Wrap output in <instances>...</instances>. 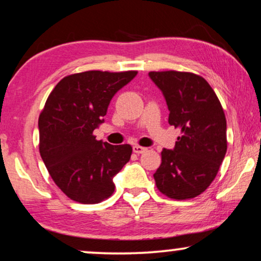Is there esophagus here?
Segmentation results:
<instances>
[{
  "mask_svg": "<svg viewBox=\"0 0 261 261\" xmlns=\"http://www.w3.org/2000/svg\"><path fill=\"white\" fill-rule=\"evenodd\" d=\"M147 151L146 147H143V146H139V145H134L133 146V152L137 154H141V153H145V152Z\"/></svg>",
  "mask_w": 261,
  "mask_h": 261,
  "instance_id": "obj_1",
  "label": "esophagus"
}]
</instances>
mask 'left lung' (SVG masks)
I'll return each instance as SVG.
<instances>
[{
	"label": "left lung",
	"instance_id": "obj_1",
	"mask_svg": "<svg viewBox=\"0 0 261 261\" xmlns=\"http://www.w3.org/2000/svg\"><path fill=\"white\" fill-rule=\"evenodd\" d=\"M148 75L164 94L169 124L181 130L174 150L162 151L155 186L170 199L195 198L215 180L226 153L224 110L200 75L177 70Z\"/></svg>",
	"mask_w": 261,
	"mask_h": 261
}]
</instances>
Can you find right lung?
Instances as JSON below:
<instances>
[{
  "label": "right lung",
  "instance_id": "add662e5",
  "mask_svg": "<svg viewBox=\"0 0 261 261\" xmlns=\"http://www.w3.org/2000/svg\"><path fill=\"white\" fill-rule=\"evenodd\" d=\"M89 72L64 76L49 94L38 118L39 153L57 187L80 204H98L113 194L114 176L130 160L132 146L97 140L111 98L137 75Z\"/></svg>",
  "mask_w": 261,
  "mask_h": 261
}]
</instances>
